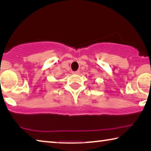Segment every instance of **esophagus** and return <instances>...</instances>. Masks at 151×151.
Returning <instances> with one entry per match:
<instances>
[{
  "instance_id": "esophagus-1",
  "label": "esophagus",
  "mask_w": 151,
  "mask_h": 151,
  "mask_svg": "<svg viewBox=\"0 0 151 151\" xmlns=\"http://www.w3.org/2000/svg\"><path fill=\"white\" fill-rule=\"evenodd\" d=\"M79 73H80V72H79V70H76V71H73V74H78Z\"/></svg>"
}]
</instances>
